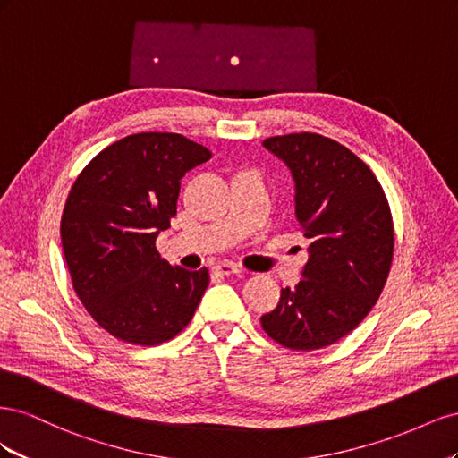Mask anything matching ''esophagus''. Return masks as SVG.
<instances>
[{"instance_id":"34e87169","label":"esophagus","mask_w":458,"mask_h":458,"mask_svg":"<svg viewBox=\"0 0 458 458\" xmlns=\"http://www.w3.org/2000/svg\"><path fill=\"white\" fill-rule=\"evenodd\" d=\"M214 271L217 275H237L242 269L239 266H234V263H231V261H219V263H216V266H214Z\"/></svg>"}]
</instances>
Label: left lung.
<instances>
[{"instance_id": "1", "label": "left lung", "mask_w": 458, "mask_h": 458, "mask_svg": "<svg viewBox=\"0 0 458 458\" xmlns=\"http://www.w3.org/2000/svg\"><path fill=\"white\" fill-rule=\"evenodd\" d=\"M296 185V219L310 239L301 281L261 315L267 336L311 352L338 342L380 298L394 258V221L377 175L350 148L318 133L263 141Z\"/></svg>"}]
</instances>
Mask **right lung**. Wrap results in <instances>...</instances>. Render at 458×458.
<instances>
[{"label": "right lung", "mask_w": 458, "mask_h": 458, "mask_svg": "<svg viewBox=\"0 0 458 458\" xmlns=\"http://www.w3.org/2000/svg\"><path fill=\"white\" fill-rule=\"evenodd\" d=\"M212 152L179 133H135L97 155L61 217L72 286L93 321L118 340L158 345L182 332L210 283L157 250L177 212L182 177Z\"/></svg>", "instance_id": "1"}]
</instances>
